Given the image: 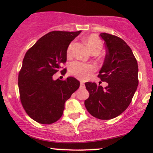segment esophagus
Wrapping results in <instances>:
<instances>
[{"instance_id":"34e87169","label":"esophagus","mask_w":153,"mask_h":153,"mask_svg":"<svg viewBox=\"0 0 153 153\" xmlns=\"http://www.w3.org/2000/svg\"><path fill=\"white\" fill-rule=\"evenodd\" d=\"M85 86V84L83 83V82H80V87H84Z\"/></svg>"}]
</instances>
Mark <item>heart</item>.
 Masks as SVG:
<instances>
[{
	"mask_svg": "<svg viewBox=\"0 0 153 153\" xmlns=\"http://www.w3.org/2000/svg\"><path fill=\"white\" fill-rule=\"evenodd\" d=\"M85 41L91 52H93L94 50H101V47H102L101 41L95 35L88 36V37L85 38ZM73 45V44L71 43L68 47L67 53H68V55L71 54ZM94 71L95 68L93 65L78 62V61H75V62H71L69 66L70 73L71 75H74L76 78L81 79V80H85V79L88 78L91 73H93Z\"/></svg>",
	"mask_w": 153,
	"mask_h": 153,
	"instance_id": "1",
	"label": "heart"
}]
</instances>
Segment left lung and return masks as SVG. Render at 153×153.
<instances>
[{"label":"left lung","mask_w":153,"mask_h":153,"mask_svg":"<svg viewBox=\"0 0 153 153\" xmlns=\"http://www.w3.org/2000/svg\"><path fill=\"white\" fill-rule=\"evenodd\" d=\"M100 36L104 40L106 54L98 77L108 85L103 88L96 82H85L89 97L85 106L93 117L108 120L120 115L130 104L137 88L138 65L124 40L107 33Z\"/></svg>","instance_id":"1"}]
</instances>
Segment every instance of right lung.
<instances>
[{
    "label": "right lung",
    "mask_w": 153,
    "mask_h": 153,
    "mask_svg": "<svg viewBox=\"0 0 153 153\" xmlns=\"http://www.w3.org/2000/svg\"><path fill=\"white\" fill-rule=\"evenodd\" d=\"M81 32L53 31L28 50L19 73V90L23 108L38 123L50 124L60 119L65 103L80 86L73 77L54 80L57 72L65 75L70 43Z\"/></svg>",
    "instance_id": "right-lung-1"
}]
</instances>
